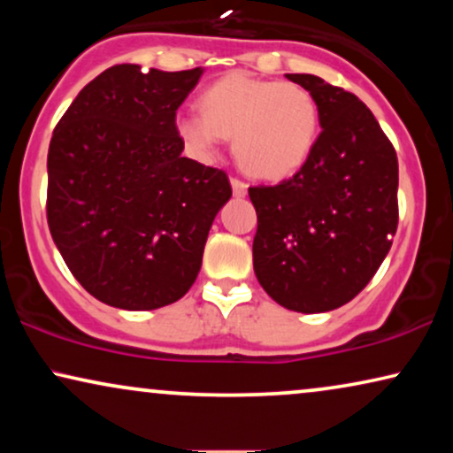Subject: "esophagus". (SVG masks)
Instances as JSON below:
<instances>
[{"instance_id":"1","label":"esophagus","mask_w":453,"mask_h":453,"mask_svg":"<svg viewBox=\"0 0 453 453\" xmlns=\"http://www.w3.org/2000/svg\"><path fill=\"white\" fill-rule=\"evenodd\" d=\"M231 188H233L234 197H245V194H247V183L245 181H241V179L233 177L231 179Z\"/></svg>"}]
</instances>
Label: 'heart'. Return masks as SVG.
<instances>
[{
	"instance_id": "b5f03b06",
	"label": "heart",
	"mask_w": 453,
	"mask_h": 453,
	"mask_svg": "<svg viewBox=\"0 0 453 453\" xmlns=\"http://www.w3.org/2000/svg\"><path fill=\"white\" fill-rule=\"evenodd\" d=\"M202 113H179L175 132L197 157L233 138L239 165L259 179L293 175L319 138V107L301 84L233 72L200 95Z\"/></svg>"
}]
</instances>
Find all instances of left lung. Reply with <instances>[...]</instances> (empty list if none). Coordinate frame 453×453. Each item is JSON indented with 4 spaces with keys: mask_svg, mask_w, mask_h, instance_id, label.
<instances>
[{
    "mask_svg": "<svg viewBox=\"0 0 453 453\" xmlns=\"http://www.w3.org/2000/svg\"><path fill=\"white\" fill-rule=\"evenodd\" d=\"M315 96L321 134L282 183L250 188L253 270L278 305L324 313L355 299L398 228V158L367 104L311 73H287Z\"/></svg>",
    "mask_w": 453,
    "mask_h": 453,
    "instance_id": "1",
    "label": "left lung"
}]
</instances>
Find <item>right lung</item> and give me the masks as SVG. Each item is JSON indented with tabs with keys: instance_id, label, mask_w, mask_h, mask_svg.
<instances>
[{
	"instance_id": "obj_1",
	"label": "right lung",
	"mask_w": 453,
	"mask_h": 453,
	"mask_svg": "<svg viewBox=\"0 0 453 453\" xmlns=\"http://www.w3.org/2000/svg\"><path fill=\"white\" fill-rule=\"evenodd\" d=\"M202 73L113 65L53 129L49 231L73 278L111 307L148 311L181 299L233 196L226 173L185 158L175 132Z\"/></svg>"
}]
</instances>
